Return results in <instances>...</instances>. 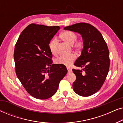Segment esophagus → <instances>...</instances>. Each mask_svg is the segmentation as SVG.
I'll use <instances>...</instances> for the list:
<instances>
[{
	"mask_svg": "<svg viewBox=\"0 0 123 123\" xmlns=\"http://www.w3.org/2000/svg\"><path fill=\"white\" fill-rule=\"evenodd\" d=\"M67 70H68V71L69 73H70V72H72V69L70 68V67H67Z\"/></svg>",
	"mask_w": 123,
	"mask_h": 123,
	"instance_id": "1",
	"label": "esophagus"
}]
</instances>
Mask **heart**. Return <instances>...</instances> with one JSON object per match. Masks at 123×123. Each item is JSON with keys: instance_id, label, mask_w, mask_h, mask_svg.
I'll return each mask as SVG.
<instances>
[{"instance_id": "1", "label": "heart", "mask_w": 123, "mask_h": 123, "mask_svg": "<svg viewBox=\"0 0 123 123\" xmlns=\"http://www.w3.org/2000/svg\"><path fill=\"white\" fill-rule=\"evenodd\" d=\"M60 37L61 39L69 45H72V48L78 53H80L85 46L83 40L80 38L76 39L77 34L71 31H65L60 33ZM58 41L56 38H53L49 43V49L53 54L56 53V48ZM76 56L74 54H70L67 56H61L55 60V63L58 64H61L69 66L74 61Z\"/></svg>"}]
</instances>
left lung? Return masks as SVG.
<instances>
[{
    "label": "left lung",
    "mask_w": 123,
    "mask_h": 123,
    "mask_svg": "<svg viewBox=\"0 0 123 123\" xmlns=\"http://www.w3.org/2000/svg\"><path fill=\"white\" fill-rule=\"evenodd\" d=\"M64 29L82 35L85 46L74 65L83 69H72L76 75L73 88L78 95L90 96L100 90L108 74L110 58L107 44L100 32L89 23H75Z\"/></svg>",
    "instance_id": "8db88e82"
}]
</instances>
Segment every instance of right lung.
Masks as SVG:
<instances>
[{
    "label": "right lung",
    "mask_w": 123,
    "mask_h": 123,
    "mask_svg": "<svg viewBox=\"0 0 123 123\" xmlns=\"http://www.w3.org/2000/svg\"><path fill=\"white\" fill-rule=\"evenodd\" d=\"M59 26L32 23L22 32L15 45L16 73L27 92L37 99L45 100L56 93L67 73L64 65L53 64L49 43Z\"/></svg>",
    "instance_id": "1"
}]
</instances>
